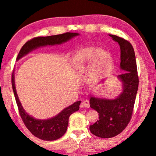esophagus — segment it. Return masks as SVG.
Segmentation results:
<instances>
[{"instance_id":"obj_1","label":"esophagus","mask_w":156,"mask_h":156,"mask_svg":"<svg viewBox=\"0 0 156 156\" xmlns=\"http://www.w3.org/2000/svg\"><path fill=\"white\" fill-rule=\"evenodd\" d=\"M82 105H83V106L84 108H89V107H90V105H89V102L88 100H84Z\"/></svg>"}]
</instances>
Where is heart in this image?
I'll return each instance as SVG.
<instances>
[{"label": "heart", "instance_id": "heart-1", "mask_svg": "<svg viewBox=\"0 0 156 156\" xmlns=\"http://www.w3.org/2000/svg\"><path fill=\"white\" fill-rule=\"evenodd\" d=\"M106 57L105 51L102 49H95L94 47H88L76 53L73 57V66L78 72H82L87 67L89 62L93 58L94 64L98 66L102 64Z\"/></svg>", "mask_w": 156, "mask_h": 156}]
</instances>
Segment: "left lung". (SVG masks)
Segmentation results:
<instances>
[{"instance_id":"obj_1","label":"left lung","mask_w":156,"mask_h":156,"mask_svg":"<svg viewBox=\"0 0 156 156\" xmlns=\"http://www.w3.org/2000/svg\"><path fill=\"white\" fill-rule=\"evenodd\" d=\"M120 47V68L126 72L118 76L123 83V91L114 100L91 97L90 107L99 113V120L90 125L89 130L96 136L110 138L125 130L133 112L139 78L135 52L132 44L125 38L109 35Z\"/></svg>"}]
</instances>
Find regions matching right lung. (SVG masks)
Returning <instances> with one entry per match:
<instances>
[{
  "label": "right lung",
  "instance_id": "add662e5",
  "mask_svg": "<svg viewBox=\"0 0 156 156\" xmlns=\"http://www.w3.org/2000/svg\"><path fill=\"white\" fill-rule=\"evenodd\" d=\"M77 33L66 32L62 34L49 36H40L35 37L28 41L27 43L20 49L16 60H19L24 55L28 54L29 52L34 49L41 46H45L47 44L53 45L56 44H60L67 41L73 37L78 36ZM12 85L13 91H14L16 101L18 109V112L22 118L23 122L27 129L36 138H38L43 140L52 141L57 140L64 135L69 123V118L73 112L79 110L80 101L76 102L73 105L62 110L58 115L48 120H36L31 117L25 112L21 105L20 102L16 91L14 77V74L12 75Z\"/></svg>",
  "mask_w": 156,
  "mask_h": 156
}]
</instances>
